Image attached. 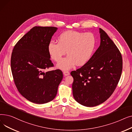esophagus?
<instances>
[{
    "label": "esophagus",
    "instance_id": "esophagus-1",
    "mask_svg": "<svg viewBox=\"0 0 132 132\" xmlns=\"http://www.w3.org/2000/svg\"><path fill=\"white\" fill-rule=\"evenodd\" d=\"M63 73H64V75L65 76H67L68 75H70V73L68 71H64Z\"/></svg>",
    "mask_w": 132,
    "mask_h": 132
}]
</instances>
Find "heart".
<instances>
[{
    "mask_svg": "<svg viewBox=\"0 0 132 132\" xmlns=\"http://www.w3.org/2000/svg\"><path fill=\"white\" fill-rule=\"evenodd\" d=\"M58 43L51 41L47 51L51 58L59 62L67 51L68 56L57 65L62 70H68L76 64L82 66L91 58L96 45V38L92 33H84L67 30L61 33L57 38Z\"/></svg>",
    "mask_w": 132,
    "mask_h": 132,
    "instance_id": "b5f03b06",
    "label": "heart"
}]
</instances>
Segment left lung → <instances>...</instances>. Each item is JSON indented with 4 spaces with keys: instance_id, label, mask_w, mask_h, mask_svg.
<instances>
[{
    "instance_id": "8db88e82",
    "label": "left lung",
    "mask_w": 132,
    "mask_h": 132,
    "mask_svg": "<svg viewBox=\"0 0 132 132\" xmlns=\"http://www.w3.org/2000/svg\"><path fill=\"white\" fill-rule=\"evenodd\" d=\"M101 43L89 61L72 71L73 95L80 104L93 107L106 101L114 92L121 77L120 52L108 34L100 28Z\"/></svg>"
}]
</instances>
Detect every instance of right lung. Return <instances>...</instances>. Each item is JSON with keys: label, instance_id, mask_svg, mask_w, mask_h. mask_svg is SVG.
<instances>
[{"label": "right lung", "instance_id": "add662e5", "mask_svg": "<svg viewBox=\"0 0 132 132\" xmlns=\"http://www.w3.org/2000/svg\"><path fill=\"white\" fill-rule=\"evenodd\" d=\"M57 29L33 27L18 42L12 53L11 66L14 84L19 93L34 103L53 100L63 78L60 70L45 71L53 66L47 45Z\"/></svg>", "mask_w": 132, "mask_h": 132}]
</instances>
